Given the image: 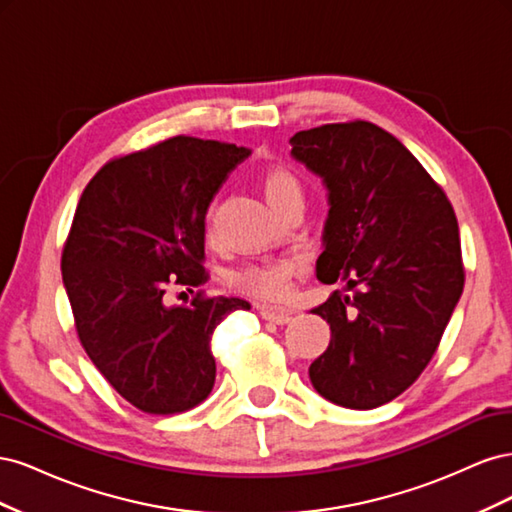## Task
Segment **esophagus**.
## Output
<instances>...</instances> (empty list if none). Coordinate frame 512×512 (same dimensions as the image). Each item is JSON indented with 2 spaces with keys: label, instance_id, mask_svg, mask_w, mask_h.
I'll return each instance as SVG.
<instances>
[{
  "label": "esophagus",
  "instance_id": "1",
  "mask_svg": "<svg viewBox=\"0 0 512 512\" xmlns=\"http://www.w3.org/2000/svg\"><path fill=\"white\" fill-rule=\"evenodd\" d=\"M258 312L260 316L269 320V322H275V324H286L290 320V312H286V309L282 307H273V305H267V303H258Z\"/></svg>",
  "mask_w": 512,
  "mask_h": 512
}]
</instances>
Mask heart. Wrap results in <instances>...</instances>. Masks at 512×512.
I'll return each mask as SVG.
<instances>
[{
  "mask_svg": "<svg viewBox=\"0 0 512 512\" xmlns=\"http://www.w3.org/2000/svg\"><path fill=\"white\" fill-rule=\"evenodd\" d=\"M260 185L271 207L277 211H282L294 200H303L301 181L284 166L267 168L260 177ZM207 232L211 237V228ZM301 269L303 260L297 256L247 262V265L230 273V286L258 299H282L290 288L292 277Z\"/></svg>",
  "mask_w": 512,
  "mask_h": 512,
  "instance_id": "1",
  "label": "heart"
}]
</instances>
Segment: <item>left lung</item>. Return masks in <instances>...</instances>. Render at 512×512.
Returning a JSON list of instances; mask_svg holds the SVG:
<instances>
[{
  "instance_id": "obj_1",
  "label": "left lung",
  "mask_w": 512,
  "mask_h": 512,
  "mask_svg": "<svg viewBox=\"0 0 512 512\" xmlns=\"http://www.w3.org/2000/svg\"><path fill=\"white\" fill-rule=\"evenodd\" d=\"M290 145L329 190L316 275L342 284L312 309L331 324V342L309 365V380L337 406L378 408L423 374L463 292L455 211L376 123H324Z\"/></svg>"
}]
</instances>
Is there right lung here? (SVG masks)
I'll use <instances>...</instances> for the list:
<instances>
[{"instance_id": "obj_1", "label": "right lung", "mask_w": 512, "mask_h": 512, "mask_svg": "<svg viewBox=\"0 0 512 512\" xmlns=\"http://www.w3.org/2000/svg\"><path fill=\"white\" fill-rule=\"evenodd\" d=\"M250 151L173 136L106 162L87 183L61 254V277L87 356L113 389L147 414L205 401L215 382L211 335L235 297L166 305L168 286L198 288L205 215Z\"/></svg>"}]
</instances>
